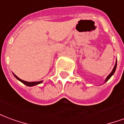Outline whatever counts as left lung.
Returning <instances> with one entry per match:
<instances>
[{
	"label": "left lung",
	"instance_id": "1",
	"mask_svg": "<svg viewBox=\"0 0 124 124\" xmlns=\"http://www.w3.org/2000/svg\"><path fill=\"white\" fill-rule=\"evenodd\" d=\"M116 66H117V60H116V64H115V66L114 67V68H113V70H112V71L111 72V73L109 74V75L107 76V78H106V80H105V82H106L107 81L109 80V78L112 77V76L114 74L115 71H116Z\"/></svg>",
	"mask_w": 124,
	"mask_h": 124
}]
</instances>
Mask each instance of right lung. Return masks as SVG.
Segmentation results:
<instances>
[{
  "label": "right lung",
  "instance_id": "right-lung-1",
  "mask_svg": "<svg viewBox=\"0 0 124 124\" xmlns=\"http://www.w3.org/2000/svg\"><path fill=\"white\" fill-rule=\"evenodd\" d=\"M14 76H15V78H16L17 80H18L19 81H20L22 83H23L24 84H25L27 86H36V85H38L39 84H41L42 82V81H40V82H26V81H24V80H21L20 78L17 77L15 75V74H13Z\"/></svg>",
  "mask_w": 124,
  "mask_h": 124
}]
</instances>
